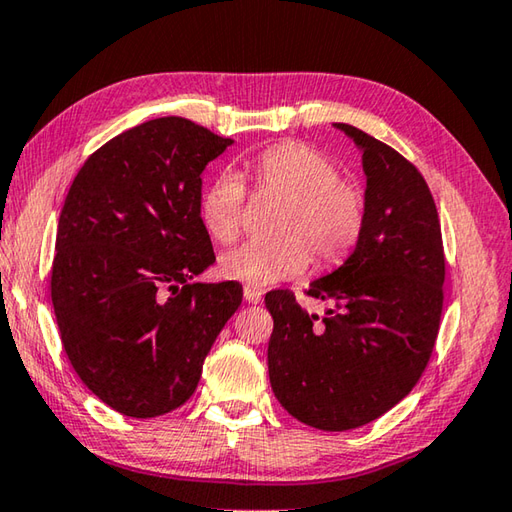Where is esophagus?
Listing matches in <instances>:
<instances>
[{
	"instance_id": "esophagus-1",
	"label": "esophagus",
	"mask_w": 512,
	"mask_h": 512,
	"mask_svg": "<svg viewBox=\"0 0 512 512\" xmlns=\"http://www.w3.org/2000/svg\"><path fill=\"white\" fill-rule=\"evenodd\" d=\"M244 300L248 304H257L259 300H262V291H259V288H253V286H246L244 288Z\"/></svg>"
}]
</instances>
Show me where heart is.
I'll return each instance as SVG.
<instances>
[{
    "label": "heart",
    "mask_w": 512,
    "mask_h": 512,
    "mask_svg": "<svg viewBox=\"0 0 512 512\" xmlns=\"http://www.w3.org/2000/svg\"><path fill=\"white\" fill-rule=\"evenodd\" d=\"M262 192L284 197L275 219V239H248L226 250L219 271L228 280L268 286L302 275L311 262L336 264L367 224V197L360 185L340 176L338 163L304 143H280L250 163ZM246 206V188L235 174H219L201 194L199 219L208 235L228 244L237 237Z\"/></svg>",
    "instance_id": "b5f03b06"
}]
</instances>
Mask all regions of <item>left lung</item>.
Returning a JSON list of instances; mask_svg holds the SVG:
<instances>
[{"label": "left lung", "instance_id": "left-lung-1", "mask_svg": "<svg viewBox=\"0 0 512 512\" xmlns=\"http://www.w3.org/2000/svg\"><path fill=\"white\" fill-rule=\"evenodd\" d=\"M362 150L367 224L338 271L315 280L324 318L291 291L266 293L273 315L268 376L284 410L327 432L392 410L430 362L443 311L439 212L416 165L358 127L336 123Z\"/></svg>", "mask_w": 512, "mask_h": 512}]
</instances>
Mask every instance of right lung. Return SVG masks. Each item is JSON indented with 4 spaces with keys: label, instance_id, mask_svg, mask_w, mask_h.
Instances as JSON below:
<instances>
[{
    "label": "right lung",
    "instance_id": "1",
    "mask_svg": "<svg viewBox=\"0 0 512 512\" xmlns=\"http://www.w3.org/2000/svg\"><path fill=\"white\" fill-rule=\"evenodd\" d=\"M228 145L188 118L147 120L91 154L64 199L51 271L62 347L82 383L125 416L188 401L241 304L237 282L190 284L215 262L201 172Z\"/></svg>",
    "mask_w": 512,
    "mask_h": 512
}]
</instances>
